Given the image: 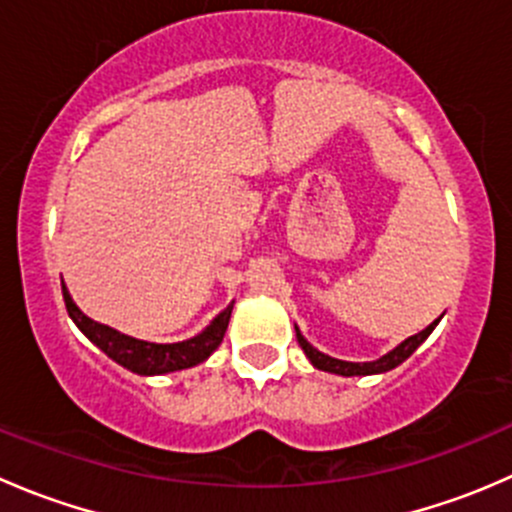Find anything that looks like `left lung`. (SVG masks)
Masks as SVG:
<instances>
[{
  "mask_svg": "<svg viewBox=\"0 0 512 512\" xmlns=\"http://www.w3.org/2000/svg\"><path fill=\"white\" fill-rule=\"evenodd\" d=\"M436 324H438V319H436V322H433V324H428V327L423 329V332H418V334H414V337L406 339V342H401L399 347L394 349V352H389V354L381 356V359H376V361H364V364H354V361L332 359V356L317 352V349H314L312 344H309L307 339H304L299 332H297V342H299V347H302V352L307 354V359L312 361V364L317 366V369H322V371H332V374H342V376L384 374V371L394 369V366H399L401 361L409 359V356L414 354L416 349L421 347L423 342H426L428 334L433 332V327H436Z\"/></svg>",
  "mask_w": 512,
  "mask_h": 512,
  "instance_id": "1",
  "label": "left lung"
}]
</instances>
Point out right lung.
Segmentation results:
<instances>
[{
	"instance_id": "1",
	"label": "right lung",
	"mask_w": 512,
	"mask_h": 512,
	"mask_svg": "<svg viewBox=\"0 0 512 512\" xmlns=\"http://www.w3.org/2000/svg\"><path fill=\"white\" fill-rule=\"evenodd\" d=\"M61 292H64L66 312H69V317L74 319L76 327H79L81 332H84L86 337L101 349V352L111 356L113 361H118L121 366H126V369L136 371V374H143V376L190 369V366L208 359V356L220 347V342H223L227 322H230V314H232V304H230V307L223 309V312L213 319V324H210L203 334L188 339V342L153 344V342H141V339H133L128 337V334L116 332V329L106 327V324L94 322V319L86 317V314L76 307L66 285H61Z\"/></svg>"
}]
</instances>
